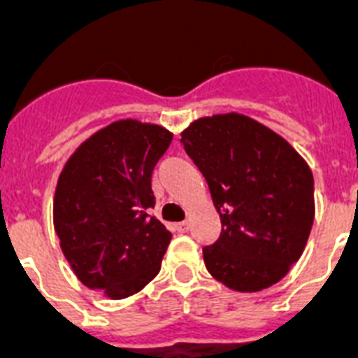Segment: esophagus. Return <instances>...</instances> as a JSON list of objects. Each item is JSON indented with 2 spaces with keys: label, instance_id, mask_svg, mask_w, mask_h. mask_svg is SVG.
I'll return each instance as SVG.
<instances>
[{
  "label": "esophagus",
  "instance_id": "esophagus-1",
  "mask_svg": "<svg viewBox=\"0 0 358 358\" xmlns=\"http://www.w3.org/2000/svg\"><path fill=\"white\" fill-rule=\"evenodd\" d=\"M189 227H191L189 221H182V223L176 224V230H178V232H187V230H189Z\"/></svg>",
  "mask_w": 358,
  "mask_h": 358
}]
</instances>
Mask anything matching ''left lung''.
Here are the masks:
<instances>
[{
	"label": "left lung",
	"mask_w": 358,
	"mask_h": 358,
	"mask_svg": "<svg viewBox=\"0 0 358 358\" xmlns=\"http://www.w3.org/2000/svg\"><path fill=\"white\" fill-rule=\"evenodd\" d=\"M221 215L202 247L208 271L238 292L269 288L303 255L314 223V178L305 159L245 115H215L182 134Z\"/></svg>",
	"instance_id": "obj_1"
}]
</instances>
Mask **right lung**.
I'll return each instance as SVG.
<instances>
[{"label": "right lung", "instance_id": "1", "mask_svg": "<svg viewBox=\"0 0 358 358\" xmlns=\"http://www.w3.org/2000/svg\"><path fill=\"white\" fill-rule=\"evenodd\" d=\"M173 141L162 126L119 120L74 152L59 176L53 221L81 282L124 299L162 269L173 234L150 215L152 173Z\"/></svg>", "mask_w": 358, "mask_h": 358}]
</instances>
